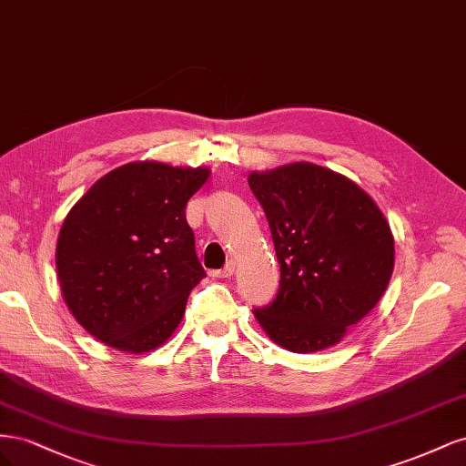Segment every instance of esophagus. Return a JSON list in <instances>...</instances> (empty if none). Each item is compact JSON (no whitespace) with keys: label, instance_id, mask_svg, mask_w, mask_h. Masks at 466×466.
<instances>
[{"label":"esophagus","instance_id":"1","mask_svg":"<svg viewBox=\"0 0 466 466\" xmlns=\"http://www.w3.org/2000/svg\"><path fill=\"white\" fill-rule=\"evenodd\" d=\"M233 272H235L233 262H228V264H225V266L221 268V270H214V272H211V276H214V278H231Z\"/></svg>","mask_w":466,"mask_h":466}]
</instances>
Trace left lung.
<instances>
[{
	"label": "left lung",
	"mask_w": 466,
	"mask_h": 466,
	"mask_svg": "<svg viewBox=\"0 0 466 466\" xmlns=\"http://www.w3.org/2000/svg\"><path fill=\"white\" fill-rule=\"evenodd\" d=\"M279 264L272 303L255 309L264 332L295 354L338 344L385 293L394 241L356 182L313 163L250 173Z\"/></svg>",
	"instance_id": "1"
}]
</instances>
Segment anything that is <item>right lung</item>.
<instances>
[{
	"label": "right lung",
	"instance_id": "right-lung-1",
	"mask_svg": "<svg viewBox=\"0 0 466 466\" xmlns=\"http://www.w3.org/2000/svg\"><path fill=\"white\" fill-rule=\"evenodd\" d=\"M208 177L202 167L128 163L69 209L56 270L69 311L96 340L142 354L175 332L206 278L185 209Z\"/></svg>",
	"mask_w": 466,
	"mask_h": 466
}]
</instances>
